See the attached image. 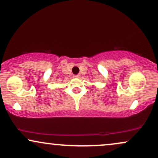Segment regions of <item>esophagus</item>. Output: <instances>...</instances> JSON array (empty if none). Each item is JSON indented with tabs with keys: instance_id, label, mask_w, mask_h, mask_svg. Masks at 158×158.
Listing matches in <instances>:
<instances>
[{
	"instance_id": "1",
	"label": "esophagus",
	"mask_w": 158,
	"mask_h": 158,
	"mask_svg": "<svg viewBox=\"0 0 158 158\" xmlns=\"http://www.w3.org/2000/svg\"><path fill=\"white\" fill-rule=\"evenodd\" d=\"M80 77V76L79 75H73V78H76V79H77V78H79Z\"/></svg>"
}]
</instances>
